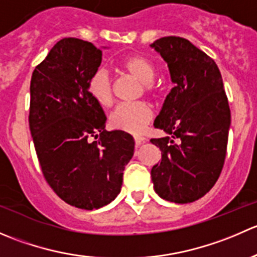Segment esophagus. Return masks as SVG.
<instances>
[{"mask_svg": "<svg viewBox=\"0 0 257 257\" xmlns=\"http://www.w3.org/2000/svg\"><path fill=\"white\" fill-rule=\"evenodd\" d=\"M134 142H136L137 147H139V145L144 143L145 138H144V137H141V136H136V137H134Z\"/></svg>", "mask_w": 257, "mask_h": 257, "instance_id": "1", "label": "esophagus"}]
</instances>
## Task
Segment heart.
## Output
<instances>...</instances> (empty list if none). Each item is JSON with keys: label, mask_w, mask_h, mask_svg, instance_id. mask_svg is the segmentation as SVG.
Instances as JSON below:
<instances>
[{"label": "heart", "mask_w": 257, "mask_h": 257, "mask_svg": "<svg viewBox=\"0 0 257 257\" xmlns=\"http://www.w3.org/2000/svg\"><path fill=\"white\" fill-rule=\"evenodd\" d=\"M121 71L128 76L133 77L143 84L145 94L155 95V87L153 79L155 77V66L147 57L141 54H133L119 64ZM87 89L90 97L100 107H110L114 99L113 82L105 69L99 68L90 74L87 82ZM153 118L152 108L145 102H137L132 104H120L113 110L109 116L110 126L116 131L126 133L138 134L144 131L145 126Z\"/></svg>", "instance_id": "obj_1"}]
</instances>
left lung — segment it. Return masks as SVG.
I'll use <instances>...</instances> for the list:
<instances>
[{
	"mask_svg": "<svg viewBox=\"0 0 257 257\" xmlns=\"http://www.w3.org/2000/svg\"><path fill=\"white\" fill-rule=\"evenodd\" d=\"M152 47L167 62L174 83L154 121L169 136L150 139L162 150L152 180L160 198L193 203L214 186L224 167L229 102L214 59L190 41L169 36Z\"/></svg>",
	"mask_w": 257,
	"mask_h": 257,
	"instance_id": "8db88e82",
	"label": "left lung"
}]
</instances>
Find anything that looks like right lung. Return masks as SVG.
I'll use <instances>...</instances> for the list:
<instances>
[{"label": "right lung", "instance_id": "add662e5", "mask_svg": "<svg viewBox=\"0 0 257 257\" xmlns=\"http://www.w3.org/2000/svg\"><path fill=\"white\" fill-rule=\"evenodd\" d=\"M102 51L78 38L53 46L31 78L30 131L43 177L67 204L84 210L107 205L120 193L134 139L105 131L102 107L87 89Z\"/></svg>", "mask_w": 257, "mask_h": 257}]
</instances>
